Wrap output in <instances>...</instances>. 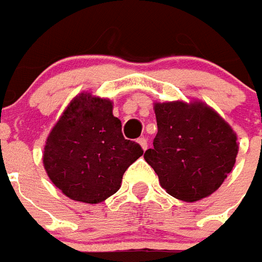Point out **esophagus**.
Wrapping results in <instances>:
<instances>
[{"mask_svg":"<svg viewBox=\"0 0 262 262\" xmlns=\"http://www.w3.org/2000/svg\"><path fill=\"white\" fill-rule=\"evenodd\" d=\"M137 142H139V144L142 146L143 150H146V148H147L148 143H147V139H146V137H139V139H137Z\"/></svg>","mask_w":262,"mask_h":262,"instance_id":"esophagus-1","label":"esophagus"}]
</instances>
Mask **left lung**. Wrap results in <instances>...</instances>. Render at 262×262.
Masks as SVG:
<instances>
[{
    "label": "left lung",
    "mask_w": 262,
    "mask_h": 262,
    "mask_svg": "<svg viewBox=\"0 0 262 262\" xmlns=\"http://www.w3.org/2000/svg\"><path fill=\"white\" fill-rule=\"evenodd\" d=\"M159 132L144 160L171 196L195 202L213 193L233 170L236 133L202 102L154 106Z\"/></svg>",
    "instance_id": "left-lung-1"
}]
</instances>
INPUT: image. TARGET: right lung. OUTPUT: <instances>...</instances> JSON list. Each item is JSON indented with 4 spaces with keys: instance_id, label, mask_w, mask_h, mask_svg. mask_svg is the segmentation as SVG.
<instances>
[{
    "instance_id": "right-lung-1",
    "label": "right lung",
    "mask_w": 262,
    "mask_h": 262,
    "mask_svg": "<svg viewBox=\"0 0 262 262\" xmlns=\"http://www.w3.org/2000/svg\"><path fill=\"white\" fill-rule=\"evenodd\" d=\"M142 154L139 143L123 137L111 101L81 94L50 132L43 164L70 199L99 203L119 189L125 171Z\"/></svg>"
}]
</instances>
